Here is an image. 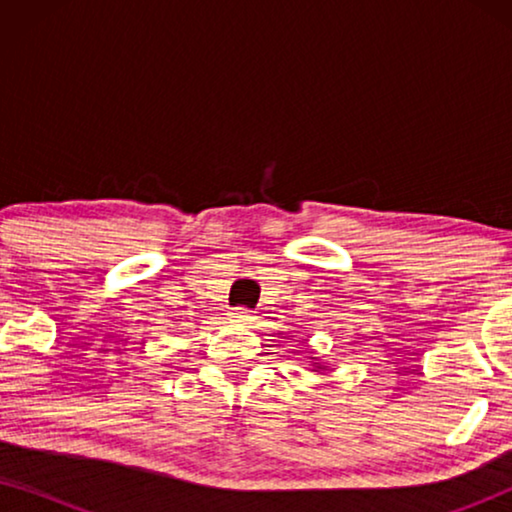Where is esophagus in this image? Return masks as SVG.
I'll use <instances>...</instances> for the list:
<instances>
[{
	"mask_svg": "<svg viewBox=\"0 0 512 512\" xmlns=\"http://www.w3.org/2000/svg\"><path fill=\"white\" fill-rule=\"evenodd\" d=\"M228 314H230V321H237V324H249V321L254 319V314H251V310H247V307H233Z\"/></svg>",
	"mask_w": 512,
	"mask_h": 512,
	"instance_id": "34e87169",
	"label": "esophagus"
}]
</instances>
